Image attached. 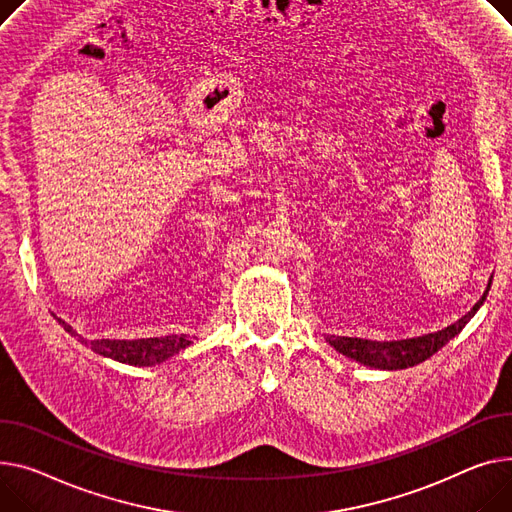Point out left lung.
<instances>
[{
    "mask_svg": "<svg viewBox=\"0 0 512 512\" xmlns=\"http://www.w3.org/2000/svg\"><path fill=\"white\" fill-rule=\"evenodd\" d=\"M490 284H492V280L488 282L484 296L473 304V309L467 315H463L459 321H455L453 325L440 329V331L426 333V335L412 337V339H397V342H370V339L342 337V335H337V337L327 335L325 339L329 342V346H333L339 354H344L364 366L381 368V370L410 368V366L424 362L426 358L436 354L447 342H451V339L469 323V319L478 313V309L488 296Z\"/></svg>",
    "mask_w": 512,
    "mask_h": 512,
    "instance_id": "1",
    "label": "left lung"
}]
</instances>
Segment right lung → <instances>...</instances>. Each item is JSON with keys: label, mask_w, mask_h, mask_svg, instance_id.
<instances>
[{"label": "right lung", "mask_w": 512, "mask_h": 512, "mask_svg": "<svg viewBox=\"0 0 512 512\" xmlns=\"http://www.w3.org/2000/svg\"><path fill=\"white\" fill-rule=\"evenodd\" d=\"M57 321L67 333L72 337H78V342L86 344L92 352L131 366L160 364L193 344L187 335H164L146 339H92V342H86L82 335H78V331H74L72 325H67L61 319Z\"/></svg>", "instance_id": "right-lung-1"}]
</instances>
